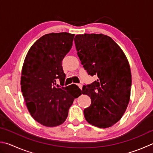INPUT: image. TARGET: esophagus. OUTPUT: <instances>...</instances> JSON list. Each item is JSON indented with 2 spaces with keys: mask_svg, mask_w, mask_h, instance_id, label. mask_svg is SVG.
<instances>
[{
  "mask_svg": "<svg viewBox=\"0 0 153 153\" xmlns=\"http://www.w3.org/2000/svg\"><path fill=\"white\" fill-rule=\"evenodd\" d=\"M77 85H78V86H79V88L80 89V90H81V89H82V85L81 84H78Z\"/></svg>",
  "mask_w": 153,
  "mask_h": 153,
  "instance_id": "1",
  "label": "esophagus"
}]
</instances>
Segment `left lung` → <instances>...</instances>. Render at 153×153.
<instances>
[{"instance_id":"8db88e82","label":"left lung","mask_w":153,"mask_h":153,"mask_svg":"<svg viewBox=\"0 0 153 153\" xmlns=\"http://www.w3.org/2000/svg\"><path fill=\"white\" fill-rule=\"evenodd\" d=\"M77 54L85 70L98 79L84 85L91 105L84 110L91 125L108 128L120 120L129 103L131 89L130 65L120 47L103 34H77L74 38Z\"/></svg>"}]
</instances>
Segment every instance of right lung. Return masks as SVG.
<instances>
[{
  "label": "right lung",
  "instance_id": "1",
  "mask_svg": "<svg viewBox=\"0 0 153 153\" xmlns=\"http://www.w3.org/2000/svg\"><path fill=\"white\" fill-rule=\"evenodd\" d=\"M74 36L68 33L45 34L32 45L22 65L21 91L28 112L48 127L64 123L74 99L81 94L76 85L63 86L62 60L71 49ZM59 80L62 87L56 83Z\"/></svg>",
  "mask_w": 153,
  "mask_h": 153
}]
</instances>
